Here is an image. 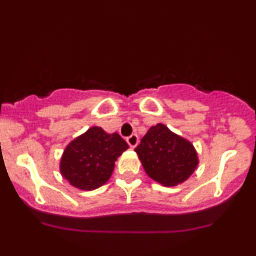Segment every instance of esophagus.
<instances>
[{
  "instance_id": "1",
  "label": "esophagus",
  "mask_w": 256,
  "mask_h": 256,
  "mask_svg": "<svg viewBox=\"0 0 256 256\" xmlns=\"http://www.w3.org/2000/svg\"><path fill=\"white\" fill-rule=\"evenodd\" d=\"M126 142L128 143V146H131V148H134L138 144V136L137 134H131L130 137L126 138Z\"/></svg>"
}]
</instances>
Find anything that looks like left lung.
<instances>
[{
    "label": "left lung",
    "instance_id": "left-lung-1",
    "mask_svg": "<svg viewBox=\"0 0 256 256\" xmlns=\"http://www.w3.org/2000/svg\"><path fill=\"white\" fill-rule=\"evenodd\" d=\"M134 152L146 174L164 186L182 184L198 165V152L192 142L164 124L152 126Z\"/></svg>",
    "mask_w": 256,
    "mask_h": 256
}]
</instances>
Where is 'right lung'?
Masks as SVG:
<instances>
[{
    "mask_svg": "<svg viewBox=\"0 0 256 256\" xmlns=\"http://www.w3.org/2000/svg\"><path fill=\"white\" fill-rule=\"evenodd\" d=\"M128 148L116 132L107 134L92 126L64 148L60 172L68 183L80 190H95L108 182L116 161Z\"/></svg>",
    "mask_w": 256,
    "mask_h": 256,
    "instance_id": "add662e5",
    "label": "right lung"
}]
</instances>
